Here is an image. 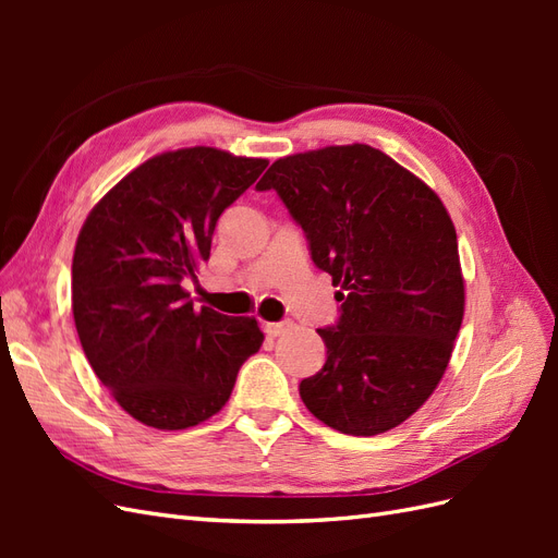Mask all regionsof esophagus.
Instances as JSON below:
<instances>
[{"label": "esophagus", "instance_id": "esophagus-1", "mask_svg": "<svg viewBox=\"0 0 558 558\" xmlns=\"http://www.w3.org/2000/svg\"><path fill=\"white\" fill-rule=\"evenodd\" d=\"M293 328V320H277V324H265V332H267V337H281V335H286Z\"/></svg>", "mask_w": 558, "mask_h": 558}]
</instances>
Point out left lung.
I'll return each mask as SVG.
<instances>
[{
    "mask_svg": "<svg viewBox=\"0 0 558 558\" xmlns=\"http://www.w3.org/2000/svg\"><path fill=\"white\" fill-rule=\"evenodd\" d=\"M277 191L312 260L340 286V320L316 332L326 363L300 398L326 426L379 435L424 404L449 365L465 289L456 228L428 185L367 144L272 162Z\"/></svg>",
    "mask_w": 558,
    "mask_h": 558,
    "instance_id": "1",
    "label": "left lung"
}]
</instances>
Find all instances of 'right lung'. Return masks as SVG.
I'll list each match as a JSON object with an SVG mask.
<instances>
[{
    "mask_svg": "<svg viewBox=\"0 0 558 558\" xmlns=\"http://www.w3.org/2000/svg\"><path fill=\"white\" fill-rule=\"evenodd\" d=\"M265 158L211 146L148 158L97 202L72 260V312L86 359L142 424L183 430L228 402L263 344L256 318L195 310L181 281L209 260L216 221Z\"/></svg>",
    "mask_w": 558,
    "mask_h": 558,
    "instance_id": "right-lung-1",
    "label": "right lung"
}]
</instances>
